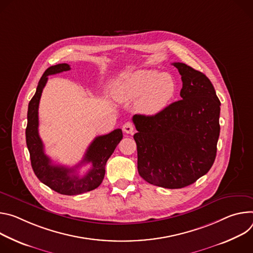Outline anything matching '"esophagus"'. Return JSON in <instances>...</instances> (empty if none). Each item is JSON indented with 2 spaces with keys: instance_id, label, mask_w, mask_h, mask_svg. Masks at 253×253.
Wrapping results in <instances>:
<instances>
[{
  "instance_id": "esophagus-1",
  "label": "esophagus",
  "mask_w": 253,
  "mask_h": 253,
  "mask_svg": "<svg viewBox=\"0 0 253 253\" xmlns=\"http://www.w3.org/2000/svg\"><path fill=\"white\" fill-rule=\"evenodd\" d=\"M123 130H124L126 133H132L133 130H134L133 125H132L131 123H126V124L123 126Z\"/></svg>"
}]
</instances>
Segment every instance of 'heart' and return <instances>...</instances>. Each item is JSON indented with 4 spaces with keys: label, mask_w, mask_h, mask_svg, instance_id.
Wrapping results in <instances>:
<instances>
[{
    "label": "heart",
    "mask_w": 253,
    "mask_h": 253,
    "mask_svg": "<svg viewBox=\"0 0 253 253\" xmlns=\"http://www.w3.org/2000/svg\"><path fill=\"white\" fill-rule=\"evenodd\" d=\"M176 92L174 78L157 70H136L126 74L118 82L115 97L120 102H130L135 99V108L147 116L162 111Z\"/></svg>",
    "instance_id": "b5f03b06"
}]
</instances>
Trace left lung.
Masks as SVG:
<instances>
[{
	"label": "left lung",
	"mask_w": 253,
	"mask_h": 253,
	"mask_svg": "<svg viewBox=\"0 0 253 253\" xmlns=\"http://www.w3.org/2000/svg\"><path fill=\"white\" fill-rule=\"evenodd\" d=\"M173 65L181 74V100L155 116L135 115L137 171L148 183L180 189L208 173L216 158L220 133V100L202 72L185 63Z\"/></svg>",
	"instance_id": "1"
}]
</instances>
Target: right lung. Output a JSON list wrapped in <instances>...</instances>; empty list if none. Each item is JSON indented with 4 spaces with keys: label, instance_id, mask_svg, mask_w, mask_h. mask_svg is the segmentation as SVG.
I'll list each match as a JSON object with an SVG mask.
<instances>
[{
    "label": "right lung",
    "instance_id": "right-lung-1",
    "mask_svg": "<svg viewBox=\"0 0 253 253\" xmlns=\"http://www.w3.org/2000/svg\"><path fill=\"white\" fill-rule=\"evenodd\" d=\"M70 70V65L61 63L50 66L39 80L36 92L28 105L26 143L30 153L31 165L37 178L46 186L62 195H78L97 188L105 174V165L122 141L123 131L117 128L111 132L96 136L89 145L83 160L74 168L54 165L44 152V145L39 136L38 107L41 94L49 75ZM84 163H91V170L83 176L76 173V169Z\"/></svg>",
    "mask_w": 253,
    "mask_h": 253
}]
</instances>
